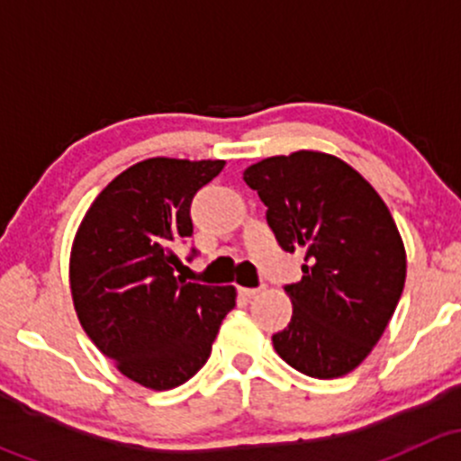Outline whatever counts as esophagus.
I'll use <instances>...</instances> for the list:
<instances>
[{"label":"esophagus","instance_id":"esophagus-1","mask_svg":"<svg viewBox=\"0 0 461 461\" xmlns=\"http://www.w3.org/2000/svg\"><path fill=\"white\" fill-rule=\"evenodd\" d=\"M263 290H265L263 285H260V287H239V292H240V294H243V296H248V299H254V296L260 294V292H263Z\"/></svg>","mask_w":461,"mask_h":461}]
</instances>
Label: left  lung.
Wrapping results in <instances>:
<instances>
[{"instance_id": "8db88e82", "label": "left lung", "mask_w": 461, "mask_h": 461, "mask_svg": "<svg viewBox=\"0 0 461 461\" xmlns=\"http://www.w3.org/2000/svg\"><path fill=\"white\" fill-rule=\"evenodd\" d=\"M248 187L267 207L285 252L303 249V278L285 285L292 321L272 337L285 364L334 379L373 352L406 283V249L373 185L323 151L272 156L248 167Z\"/></svg>"}]
</instances>
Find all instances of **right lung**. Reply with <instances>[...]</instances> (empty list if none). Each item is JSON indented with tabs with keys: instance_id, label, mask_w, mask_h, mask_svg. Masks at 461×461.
I'll return each mask as SVG.
<instances>
[{
	"instance_id": "1",
	"label": "right lung",
	"mask_w": 461,
	"mask_h": 461,
	"mask_svg": "<svg viewBox=\"0 0 461 461\" xmlns=\"http://www.w3.org/2000/svg\"><path fill=\"white\" fill-rule=\"evenodd\" d=\"M225 160L149 158L115 176L76 231L68 281L77 319L127 379L171 390L207 364L234 285L176 276L174 248L194 234L192 198Z\"/></svg>"
}]
</instances>
